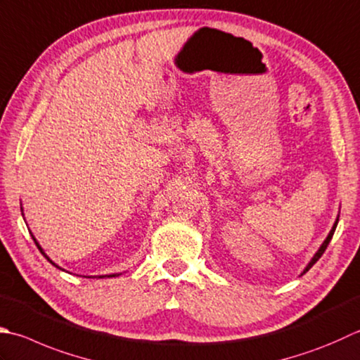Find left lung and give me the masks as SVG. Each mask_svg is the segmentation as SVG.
I'll return each instance as SVG.
<instances>
[{"mask_svg": "<svg viewBox=\"0 0 360 360\" xmlns=\"http://www.w3.org/2000/svg\"><path fill=\"white\" fill-rule=\"evenodd\" d=\"M337 223H339V215H337V218H335V223L333 224V229H330L329 231V234H328V237L325 238V242H323L321 243V246H320V248H319V251H316L315 252V255H314V257L311 259V262H309L307 265H306V269H304V271H302L301 274H304L306 271H309V270H311L312 269V266H314V264L316 262V260H319L321 256H323V252H325L326 251V248H328V245H329V242H330V238H333V236H334V232H335V228H337Z\"/></svg>", "mask_w": 360, "mask_h": 360, "instance_id": "8db88e82", "label": "left lung"}]
</instances>
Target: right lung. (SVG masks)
Wrapping results in <instances>:
<instances>
[{
	"label": "right lung",
	"mask_w": 360,
	"mask_h": 360,
	"mask_svg": "<svg viewBox=\"0 0 360 360\" xmlns=\"http://www.w3.org/2000/svg\"><path fill=\"white\" fill-rule=\"evenodd\" d=\"M21 210H23V209H21ZM21 215H23V212H21ZM31 236H32V234H31ZM32 240H34V243H35V245H37V248H39V251L41 252V255H44V256H45V257H46V259L49 260V264H53V265L56 266V269H59V270H62L59 265H56V264L53 262V260H51V259H49V257H48V256L45 255V251H44V248H41V246L39 245V242H37V240H35V237H34V236H32ZM63 271H65V270H63ZM120 274H122V273H114V274H103V276H98V278H115V276H120ZM86 278H96V276H86Z\"/></svg>",
	"instance_id": "1"
}]
</instances>
